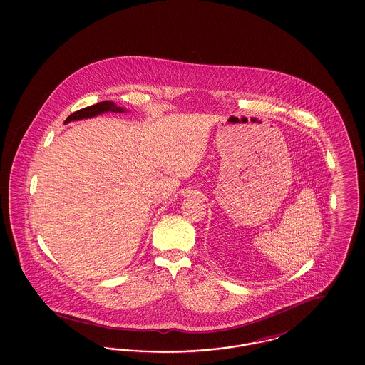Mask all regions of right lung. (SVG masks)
I'll list each match as a JSON object with an SVG mask.
<instances>
[{
  "instance_id": "obj_1",
  "label": "right lung",
  "mask_w": 365,
  "mask_h": 365,
  "mask_svg": "<svg viewBox=\"0 0 365 365\" xmlns=\"http://www.w3.org/2000/svg\"><path fill=\"white\" fill-rule=\"evenodd\" d=\"M109 110H110V112H118V113L124 112L123 108L116 106L113 103H110V101H103V103L90 105V106H86V108H83V109H79V110L73 112L72 115H70V116L67 118L66 123L71 122V120H81V119H86V118H93V116H97V115H100V113L109 112Z\"/></svg>"
}]
</instances>
